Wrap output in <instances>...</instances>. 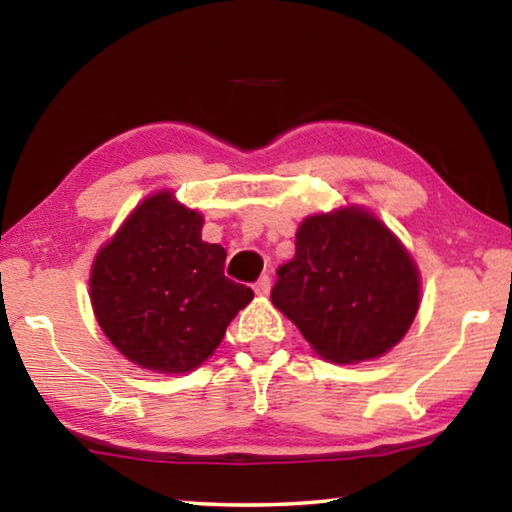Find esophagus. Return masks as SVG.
I'll use <instances>...</instances> for the list:
<instances>
[{
  "mask_svg": "<svg viewBox=\"0 0 512 512\" xmlns=\"http://www.w3.org/2000/svg\"><path fill=\"white\" fill-rule=\"evenodd\" d=\"M255 293L257 296H268V293H271V277L268 275L259 277V280L255 282Z\"/></svg>",
  "mask_w": 512,
  "mask_h": 512,
  "instance_id": "esophagus-1",
  "label": "esophagus"
}]
</instances>
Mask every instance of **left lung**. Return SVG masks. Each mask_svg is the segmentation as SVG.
<instances>
[{
    "label": "left lung",
    "instance_id": "obj_1",
    "mask_svg": "<svg viewBox=\"0 0 512 512\" xmlns=\"http://www.w3.org/2000/svg\"><path fill=\"white\" fill-rule=\"evenodd\" d=\"M271 300L318 357L370 361L409 332L420 271L384 221L348 205L298 225L296 257L277 268Z\"/></svg>",
    "mask_w": 512,
    "mask_h": 512
}]
</instances>
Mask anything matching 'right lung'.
<instances>
[{
  "label": "right lung",
  "mask_w": 512,
  "mask_h": 512,
  "mask_svg": "<svg viewBox=\"0 0 512 512\" xmlns=\"http://www.w3.org/2000/svg\"><path fill=\"white\" fill-rule=\"evenodd\" d=\"M203 214L160 189L99 248L90 300L108 341L160 375L192 372L223 341L253 289L223 275L225 248L201 237Z\"/></svg>",
  "instance_id": "1"
}]
</instances>
